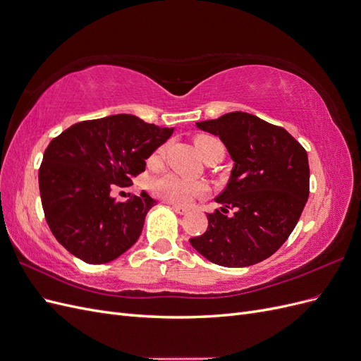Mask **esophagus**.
<instances>
[{
    "label": "esophagus",
    "mask_w": 361,
    "mask_h": 361,
    "mask_svg": "<svg viewBox=\"0 0 361 361\" xmlns=\"http://www.w3.org/2000/svg\"><path fill=\"white\" fill-rule=\"evenodd\" d=\"M171 207H173L174 212H178V214H180V215H185V214H187V212L190 211L188 207L180 206V204H171Z\"/></svg>",
    "instance_id": "34e87169"
}]
</instances>
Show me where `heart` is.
<instances>
[{"instance_id":"obj_1","label":"heart","mask_w":361,"mask_h":361,"mask_svg":"<svg viewBox=\"0 0 361 361\" xmlns=\"http://www.w3.org/2000/svg\"><path fill=\"white\" fill-rule=\"evenodd\" d=\"M216 143H220L215 137L211 135H199L195 137L194 145L197 147L199 154L204 157ZM167 146L164 145L155 150V154L150 157V162H159L164 157H166ZM150 190L154 191L161 199H166L173 203L185 204L190 203L192 197L197 195H203L206 192V185L197 180H190L180 176H176L173 173H164L161 176L152 179Z\"/></svg>"}]
</instances>
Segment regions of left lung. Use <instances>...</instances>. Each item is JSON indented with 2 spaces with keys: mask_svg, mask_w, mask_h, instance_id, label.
I'll return each mask as SVG.
<instances>
[{
  "mask_svg": "<svg viewBox=\"0 0 361 361\" xmlns=\"http://www.w3.org/2000/svg\"><path fill=\"white\" fill-rule=\"evenodd\" d=\"M220 137L235 161L231 180L207 214V231L191 245L212 264L241 268L259 264L285 244L310 192L307 152L285 128L248 113L197 122ZM235 210L227 217L228 209Z\"/></svg>",
  "mask_w": 361,
  "mask_h": 361,
  "instance_id": "left-lung-1",
  "label": "left lung"
}]
</instances>
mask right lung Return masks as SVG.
Returning a JSON list of instances; mask_svg holds the SVG:
<instances>
[{
	"instance_id": "add662e5",
	"label": "right lung",
	"mask_w": 361,
	"mask_h": 361,
	"mask_svg": "<svg viewBox=\"0 0 361 361\" xmlns=\"http://www.w3.org/2000/svg\"><path fill=\"white\" fill-rule=\"evenodd\" d=\"M173 134L117 114L84 120L51 140L39 169L45 220L57 241L87 264H106L133 247L157 202L146 192L116 202L146 159Z\"/></svg>"
}]
</instances>
